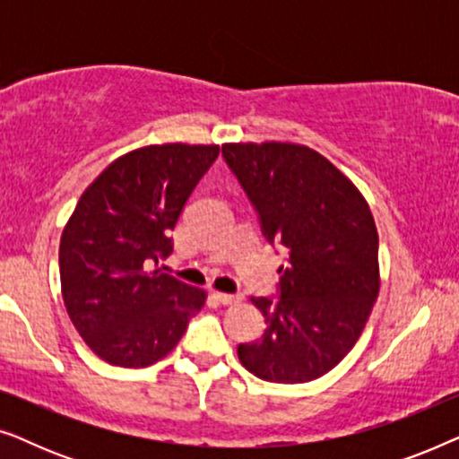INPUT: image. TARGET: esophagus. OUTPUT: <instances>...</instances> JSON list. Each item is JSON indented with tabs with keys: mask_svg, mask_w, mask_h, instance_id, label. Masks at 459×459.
<instances>
[{
	"mask_svg": "<svg viewBox=\"0 0 459 459\" xmlns=\"http://www.w3.org/2000/svg\"><path fill=\"white\" fill-rule=\"evenodd\" d=\"M221 305H238L242 300L240 294H228V292H215L212 294Z\"/></svg>",
	"mask_w": 459,
	"mask_h": 459,
	"instance_id": "esophagus-1",
	"label": "esophagus"
}]
</instances>
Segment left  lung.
<instances>
[{
  "label": "left lung",
  "instance_id": "left-lung-1",
  "mask_svg": "<svg viewBox=\"0 0 459 459\" xmlns=\"http://www.w3.org/2000/svg\"><path fill=\"white\" fill-rule=\"evenodd\" d=\"M223 156L263 234L288 248L280 299H250L267 328L240 344L256 378L300 385L322 378L355 347L380 290L378 231L353 181L317 150L292 142L223 143Z\"/></svg>",
  "mask_w": 459,
  "mask_h": 459
}]
</instances>
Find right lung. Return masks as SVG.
<instances>
[{"label":"right lung","mask_w":459,"mask_h":459,"mask_svg":"<svg viewBox=\"0 0 459 459\" xmlns=\"http://www.w3.org/2000/svg\"><path fill=\"white\" fill-rule=\"evenodd\" d=\"M219 156L217 143H152L112 160L81 194L60 238L68 317L100 359L160 361L204 307L206 290L162 272L169 230Z\"/></svg>","instance_id":"add662e5"}]
</instances>
